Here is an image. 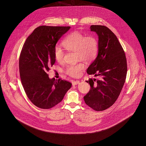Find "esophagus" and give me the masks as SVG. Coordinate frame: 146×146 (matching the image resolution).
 I'll use <instances>...</instances> for the list:
<instances>
[{
    "label": "esophagus",
    "instance_id": "34e87169",
    "mask_svg": "<svg viewBox=\"0 0 146 146\" xmlns=\"http://www.w3.org/2000/svg\"><path fill=\"white\" fill-rule=\"evenodd\" d=\"M79 83V80H76V81H74V80H73L72 81V85L73 86H75L77 84Z\"/></svg>",
    "mask_w": 146,
    "mask_h": 146
}]
</instances>
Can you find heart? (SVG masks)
Here are the masks:
<instances>
[{
	"label": "heart",
	"instance_id": "obj_1",
	"mask_svg": "<svg viewBox=\"0 0 146 146\" xmlns=\"http://www.w3.org/2000/svg\"><path fill=\"white\" fill-rule=\"evenodd\" d=\"M64 49L68 51L76 53V61L84 60L90 61L96 56L98 51V42L94 36H87L78 32H74L67 35L62 42ZM54 55L56 60L58 62H62L64 51L60 46H56ZM85 68L83 63L79 62L68 66L65 72L67 74L73 77L80 76Z\"/></svg>",
	"mask_w": 146,
	"mask_h": 146
}]
</instances>
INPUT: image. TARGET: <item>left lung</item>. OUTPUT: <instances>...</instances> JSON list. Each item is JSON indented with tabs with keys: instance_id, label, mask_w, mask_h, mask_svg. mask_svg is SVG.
Segmentation results:
<instances>
[{
	"instance_id": "1",
	"label": "left lung",
	"mask_w": 146,
	"mask_h": 146,
	"mask_svg": "<svg viewBox=\"0 0 146 146\" xmlns=\"http://www.w3.org/2000/svg\"><path fill=\"white\" fill-rule=\"evenodd\" d=\"M90 31L98 36V54L87 73L98 76V80L86 81L91 89L84 100L93 110L102 111L114 104L123 89L127 73L126 59L118 38L109 28L92 25Z\"/></svg>"
}]
</instances>
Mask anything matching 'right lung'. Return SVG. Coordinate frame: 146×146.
Listing matches in <instances>:
<instances>
[{"mask_svg":"<svg viewBox=\"0 0 146 146\" xmlns=\"http://www.w3.org/2000/svg\"><path fill=\"white\" fill-rule=\"evenodd\" d=\"M70 28L39 26L23 46L19 59L21 82L28 98L39 108L54 107L72 86L66 80L50 79L47 73L55 62L54 51L57 42Z\"/></svg>","mask_w":146,"mask_h":146,"instance_id":"obj_1","label":"right lung"}]
</instances>
